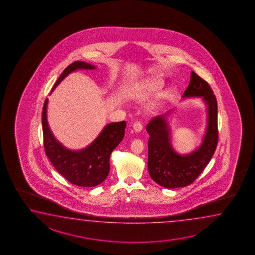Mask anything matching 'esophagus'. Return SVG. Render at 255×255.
Segmentation results:
<instances>
[{
	"label": "esophagus",
	"mask_w": 255,
	"mask_h": 255,
	"mask_svg": "<svg viewBox=\"0 0 255 255\" xmlns=\"http://www.w3.org/2000/svg\"><path fill=\"white\" fill-rule=\"evenodd\" d=\"M133 129L135 130V132H140L141 130L143 129V125H142V123L139 122V121H137V122L134 123V125H133Z\"/></svg>",
	"instance_id": "1"
}]
</instances>
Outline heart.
I'll use <instances>...</instances> for the list:
<instances>
[{
	"instance_id": "1",
	"label": "heart",
	"mask_w": 255,
	"mask_h": 255,
	"mask_svg": "<svg viewBox=\"0 0 255 255\" xmlns=\"http://www.w3.org/2000/svg\"><path fill=\"white\" fill-rule=\"evenodd\" d=\"M162 87V81L156 79V78H150L147 80H144L138 85L135 86L132 89V93L135 97H145L146 95H149L151 93H154L155 91L159 90ZM157 104H153L151 106V110H154L156 109Z\"/></svg>"
}]
</instances>
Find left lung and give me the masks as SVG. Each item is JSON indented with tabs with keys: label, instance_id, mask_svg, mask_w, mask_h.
Masks as SVG:
<instances>
[{
	"label": "left lung",
	"instance_id": "8db88e82",
	"mask_svg": "<svg viewBox=\"0 0 255 255\" xmlns=\"http://www.w3.org/2000/svg\"><path fill=\"white\" fill-rule=\"evenodd\" d=\"M200 97L207 107V127L202 144L189 154L179 155L171 144L168 111L157 116L146 126L149 135L147 167L151 178L165 188L184 187L192 184L208 165L218 143L217 101L209 84L195 71L183 98Z\"/></svg>",
	"mask_w": 255,
	"mask_h": 255
}]
</instances>
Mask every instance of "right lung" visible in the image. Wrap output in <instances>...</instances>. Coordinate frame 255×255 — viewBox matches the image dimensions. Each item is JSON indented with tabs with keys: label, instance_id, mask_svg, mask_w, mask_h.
<instances>
[{
	"label": "right lung",
	"instance_id": "1",
	"mask_svg": "<svg viewBox=\"0 0 255 255\" xmlns=\"http://www.w3.org/2000/svg\"><path fill=\"white\" fill-rule=\"evenodd\" d=\"M81 69L94 70L96 67L83 61L71 63L61 73L51 92L72 71ZM47 104L48 99L42 109V130L46 155L51 164L73 185L92 187L101 184L110 173V155L125 135L126 121L108 124L90 145L73 151L66 148L51 133L47 120Z\"/></svg>",
	"mask_w": 255,
	"mask_h": 255
}]
</instances>
